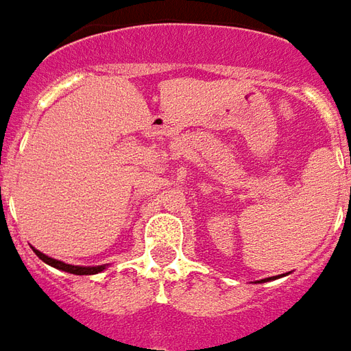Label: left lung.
<instances>
[{
    "instance_id": "1",
    "label": "left lung",
    "mask_w": 351,
    "mask_h": 351,
    "mask_svg": "<svg viewBox=\"0 0 351 351\" xmlns=\"http://www.w3.org/2000/svg\"><path fill=\"white\" fill-rule=\"evenodd\" d=\"M267 279H271V277H267ZM262 281H265V279H262ZM262 281H258V283H262Z\"/></svg>"
}]
</instances>
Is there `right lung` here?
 I'll list each match as a JSON object with an SVG mask.
<instances>
[{"label":"right lung","mask_w":351,"mask_h":351,"mask_svg":"<svg viewBox=\"0 0 351 351\" xmlns=\"http://www.w3.org/2000/svg\"><path fill=\"white\" fill-rule=\"evenodd\" d=\"M34 254H36L43 262L48 263V265H52V267H56V269H60V271L74 274V276H95V274H101L103 269H107V263H103V265H72V263L54 260V258H50V256L38 252V250H34Z\"/></svg>","instance_id":"obj_1"}]
</instances>
